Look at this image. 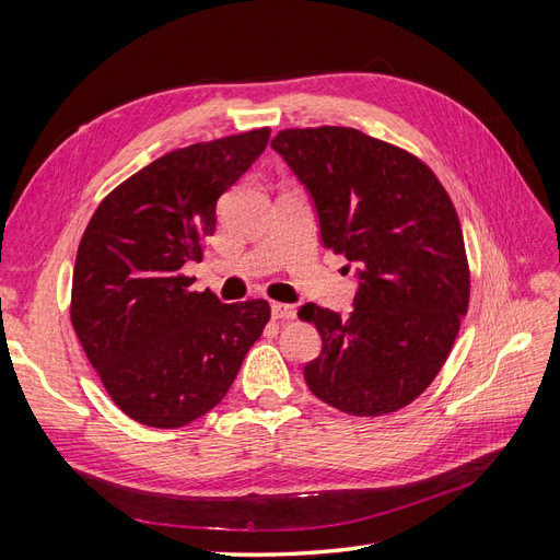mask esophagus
Instances as JSON below:
<instances>
[{
    "label": "esophagus",
    "instance_id": "esophagus-1",
    "mask_svg": "<svg viewBox=\"0 0 560 560\" xmlns=\"http://www.w3.org/2000/svg\"><path fill=\"white\" fill-rule=\"evenodd\" d=\"M270 313H273L276 319H292L296 317V308L290 306V303H270Z\"/></svg>",
    "mask_w": 560,
    "mask_h": 560
}]
</instances>
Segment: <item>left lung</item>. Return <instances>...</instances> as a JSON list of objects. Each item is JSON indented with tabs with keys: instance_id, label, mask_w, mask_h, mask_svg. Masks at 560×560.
Listing matches in <instances>:
<instances>
[{
	"instance_id": "8db88e82",
	"label": "left lung",
	"mask_w": 560,
	"mask_h": 560,
	"mask_svg": "<svg viewBox=\"0 0 560 560\" xmlns=\"http://www.w3.org/2000/svg\"><path fill=\"white\" fill-rule=\"evenodd\" d=\"M270 147L308 189L325 247L360 266L346 319L301 306L322 336L303 378L343 413H393L436 378L467 315L469 266L453 200L418 156L362 130L287 128Z\"/></svg>"
}]
</instances>
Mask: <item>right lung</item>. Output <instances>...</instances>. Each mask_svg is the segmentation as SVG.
<instances>
[{
  "instance_id": "add662e5",
  "label": "right lung",
  "mask_w": 560,
  "mask_h": 560,
  "mask_svg": "<svg viewBox=\"0 0 560 560\" xmlns=\"http://www.w3.org/2000/svg\"><path fill=\"white\" fill-rule=\"evenodd\" d=\"M268 138L257 128L171 151L105 196L81 235L72 327L114 404L142 425L173 430L214 409L270 319L268 301L222 303L182 273Z\"/></svg>"
}]
</instances>
